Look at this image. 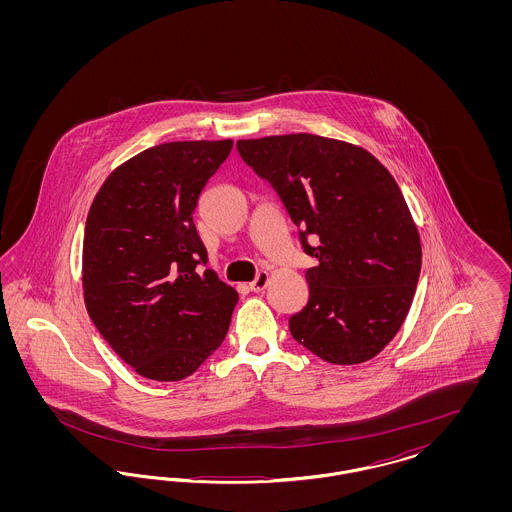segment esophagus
<instances>
[{"label": "esophagus", "mask_w": 512, "mask_h": 512, "mask_svg": "<svg viewBox=\"0 0 512 512\" xmlns=\"http://www.w3.org/2000/svg\"><path fill=\"white\" fill-rule=\"evenodd\" d=\"M267 284L268 272L267 270H261V272H257L255 280H253V282H249V290H251V292H263V290L267 288Z\"/></svg>", "instance_id": "esophagus-1"}]
</instances>
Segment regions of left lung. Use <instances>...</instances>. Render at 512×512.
I'll return each instance as SVG.
<instances>
[{
  "instance_id": "1",
  "label": "left lung",
  "mask_w": 512,
  "mask_h": 512,
  "mask_svg": "<svg viewBox=\"0 0 512 512\" xmlns=\"http://www.w3.org/2000/svg\"><path fill=\"white\" fill-rule=\"evenodd\" d=\"M236 147L318 261L305 272L309 301L290 317L293 340L332 365L376 357L405 322L422 265L418 230L390 171L363 147L315 134Z\"/></svg>"
}]
</instances>
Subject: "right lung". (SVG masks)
<instances>
[{
  "mask_svg": "<svg viewBox=\"0 0 512 512\" xmlns=\"http://www.w3.org/2000/svg\"><path fill=\"white\" fill-rule=\"evenodd\" d=\"M232 140L171 142L126 161L90 207L82 286L88 315L124 363L182 380L219 349L238 292L207 265L194 211Z\"/></svg>",
  "mask_w": 512,
  "mask_h": 512,
  "instance_id": "add662e5",
  "label": "right lung"
}]
</instances>
